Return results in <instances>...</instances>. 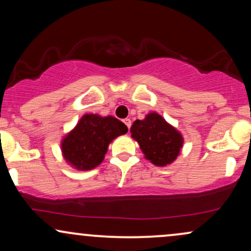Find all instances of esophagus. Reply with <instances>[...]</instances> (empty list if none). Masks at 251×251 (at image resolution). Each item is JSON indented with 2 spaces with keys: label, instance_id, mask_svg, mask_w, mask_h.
Wrapping results in <instances>:
<instances>
[{
  "label": "esophagus",
  "instance_id": "1",
  "mask_svg": "<svg viewBox=\"0 0 251 251\" xmlns=\"http://www.w3.org/2000/svg\"><path fill=\"white\" fill-rule=\"evenodd\" d=\"M123 122H124V124H125L126 126H127L128 128H131V125H132V123H131V119H128V118H126V119H124Z\"/></svg>",
  "mask_w": 251,
  "mask_h": 251
}]
</instances>
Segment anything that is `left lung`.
<instances>
[{
    "label": "left lung",
    "instance_id": "1",
    "mask_svg": "<svg viewBox=\"0 0 251 251\" xmlns=\"http://www.w3.org/2000/svg\"><path fill=\"white\" fill-rule=\"evenodd\" d=\"M129 131L145 158L160 167L174 162L183 146L182 134L156 112H150L143 120H135Z\"/></svg>",
    "mask_w": 251,
    "mask_h": 251
}]
</instances>
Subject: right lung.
<instances>
[{
    "mask_svg": "<svg viewBox=\"0 0 251 251\" xmlns=\"http://www.w3.org/2000/svg\"><path fill=\"white\" fill-rule=\"evenodd\" d=\"M127 132V126L112 116L86 113L60 143L63 158L78 171L100 165L113 139Z\"/></svg>",
    "mask_w": 251,
    "mask_h": 251,
    "instance_id": "add662e5",
    "label": "right lung"
}]
</instances>
